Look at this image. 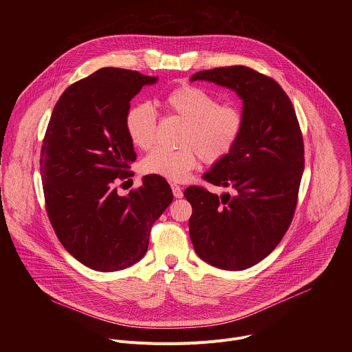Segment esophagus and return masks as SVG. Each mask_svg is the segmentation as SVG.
I'll return each mask as SVG.
<instances>
[{
	"label": "esophagus",
	"mask_w": 352,
	"mask_h": 352,
	"mask_svg": "<svg viewBox=\"0 0 352 352\" xmlns=\"http://www.w3.org/2000/svg\"><path fill=\"white\" fill-rule=\"evenodd\" d=\"M171 189H173V195H174V197L179 199V197H182V196H184V192H182L181 186H178L177 184H171Z\"/></svg>",
	"instance_id": "1"
}]
</instances>
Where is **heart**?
<instances>
[{"instance_id":"b5f03b06","label":"heart","mask_w":352,"mask_h":352,"mask_svg":"<svg viewBox=\"0 0 352 352\" xmlns=\"http://www.w3.org/2000/svg\"><path fill=\"white\" fill-rule=\"evenodd\" d=\"M164 106L173 116L185 121L179 148H155L142 160V171L174 182L185 181L200 157L208 164L221 162L238 142L243 116L235 104H219L214 94L193 85L170 91ZM125 131L139 148L153 146L157 133V114L148 104H135L125 114Z\"/></svg>"}]
</instances>
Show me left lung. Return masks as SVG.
<instances>
[{
	"label": "left lung",
	"mask_w": 352,
	"mask_h": 352,
	"mask_svg": "<svg viewBox=\"0 0 352 352\" xmlns=\"http://www.w3.org/2000/svg\"><path fill=\"white\" fill-rule=\"evenodd\" d=\"M195 80L235 91L243 126L230 155L204 174L234 193L200 186L184 192L193 209L189 236L206 263L245 270L270 255L291 224L305 163L302 133L291 100L266 75L235 65L196 72Z\"/></svg>",
	"instance_id": "8db88e82"
}]
</instances>
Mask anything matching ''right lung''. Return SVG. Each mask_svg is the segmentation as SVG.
<instances>
[{
    "label": "right lung",
    "mask_w": 352,
    "mask_h": 352,
    "mask_svg": "<svg viewBox=\"0 0 352 352\" xmlns=\"http://www.w3.org/2000/svg\"><path fill=\"white\" fill-rule=\"evenodd\" d=\"M157 79L98 69L65 89L45 131L40 174L48 219L68 252L96 272L139 262L150 228L173 202L168 182L157 175H144L125 196L114 188L136 160L125 131L129 102Z\"/></svg>",
    "instance_id": "add662e5"
}]
</instances>
